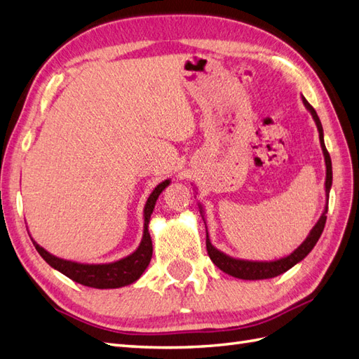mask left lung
Instances as JSON below:
<instances>
[{"instance_id":"8db88e82","label":"left lung","mask_w":359,"mask_h":359,"mask_svg":"<svg viewBox=\"0 0 359 359\" xmlns=\"http://www.w3.org/2000/svg\"><path fill=\"white\" fill-rule=\"evenodd\" d=\"M303 104L307 108V111L312 114V118L315 121L316 128H318V135H320V144H321V149L324 154V162H326V206H324V211L321 214L320 220L315 223V226L311 229L309 236L306 237V240L299 245L295 251H292V254H289L283 258H278V260H272V262H252V260H240V258H234L228 254H224L222 251H219L217 248L212 246L210 236H208V229H206V249H208V255L212 260V263L217 266L220 271H223L224 273L232 275L236 278H241V280H266V278H273L277 275H281L283 272L289 271L290 268H294L297 263H299L303 258L307 257L313 246L316 245V241L321 237L324 224H326V219H327V203H329V193L332 188V161L330 156L326 149V145H324V133H323V125L321 121L318 118V114L313 110V107L306 101V97L302 96ZM200 208V214H202L203 219V208L202 205L198 203ZM205 222V219H203Z\"/></svg>"}]
</instances>
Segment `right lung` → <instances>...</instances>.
<instances>
[{
  "mask_svg": "<svg viewBox=\"0 0 359 359\" xmlns=\"http://www.w3.org/2000/svg\"><path fill=\"white\" fill-rule=\"evenodd\" d=\"M170 179L161 182L153 193L147 198V203L144 208V236H142L140 245L135 252L121 258L118 262L111 263H79L72 260H64V258L56 257L50 254L43 246H39L32 237L33 246L36 248L39 255L52 266L53 269L60 271L65 277L79 283L82 286L95 287V289H118L128 286L131 283L140 278V275L145 272L149 262L153 257V241L149 237L148 224L151 214L154 211V206L157 198H159L162 191L170 185Z\"/></svg>",
  "mask_w": 359,
  "mask_h": 359,
  "instance_id": "obj_1",
  "label": "right lung"
}]
</instances>
